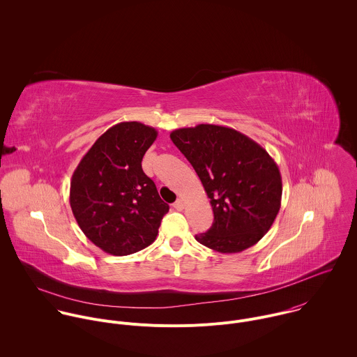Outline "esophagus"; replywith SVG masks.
<instances>
[{"label":"esophagus","mask_w":357,"mask_h":357,"mask_svg":"<svg viewBox=\"0 0 357 357\" xmlns=\"http://www.w3.org/2000/svg\"><path fill=\"white\" fill-rule=\"evenodd\" d=\"M173 207H174L176 210H183V208H184V202H183V199H177V201L173 204Z\"/></svg>","instance_id":"1"}]
</instances>
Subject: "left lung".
<instances>
[{
	"label": "left lung",
	"mask_w": 357,
	"mask_h": 357,
	"mask_svg": "<svg viewBox=\"0 0 357 357\" xmlns=\"http://www.w3.org/2000/svg\"><path fill=\"white\" fill-rule=\"evenodd\" d=\"M170 139L195 169L213 207V225L195 239L224 255L255 246L280 208L276 162L255 140L227 126L181 128Z\"/></svg>",
	"instance_id": "8db88e82"
}]
</instances>
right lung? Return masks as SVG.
<instances>
[{"label":"right lung","instance_id":"add662e5","mask_svg":"<svg viewBox=\"0 0 357 357\" xmlns=\"http://www.w3.org/2000/svg\"><path fill=\"white\" fill-rule=\"evenodd\" d=\"M158 132L140 122L109 128L84 155L73 173L70 204L85 236L112 255L150 246L169 211L142 160Z\"/></svg>","mask_w":357,"mask_h":357}]
</instances>
